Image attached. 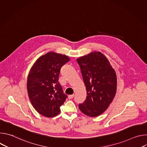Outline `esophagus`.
Returning <instances> with one entry per match:
<instances>
[{"mask_svg": "<svg viewBox=\"0 0 147 147\" xmlns=\"http://www.w3.org/2000/svg\"><path fill=\"white\" fill-rule=\"evenodd\" d=\"M74 94H73V95H69V96H68V98H69V99H72V98H74Z\"/></svg>", "mask_w": 147, "mask_h": 147, "instance_id": "34e87169", "label": "esophagus"}]
</instances>
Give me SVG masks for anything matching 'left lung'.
<instances>
[{
	"mask_svg": "<svg viewBox=\"0 0 147 147\" xmlns=\"http://www.w3.org/2000/svg\"><path fill=\"white\" fill-rule=\"evenodd\" d=\"M87 91V98L80 103V110L90 117L105 111L116 92L117 77L108 59L99 52H94L77 59Z\"/></svg>",
	"mask_w": 147,
	"mask_h": 147,
	"instance_id": "obj_1",
	"label": "left lung"
}]
</instances>
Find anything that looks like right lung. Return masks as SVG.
<instances>
[{
	"instance_id": "right-lung-1",
	"label": "right lung",
	"mask_w": 147,
	"mask_h": 147,
	"mask_svg": "<svg viewBox=\"0 0 147 147\" xmlns=\"http://www.w3.org/2000/svg\"><path fill=\"white\" fill-rule=\"evenodd\" d=\"M70 60L66 55L50 52L40 56L31 67L27 79V91L35 109L41 115H57L67 95L59 82L61 67Z\"/></svg>"
}]
</instances>
